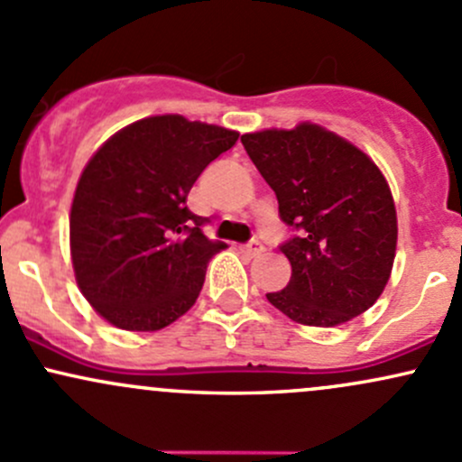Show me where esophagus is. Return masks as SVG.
<instances>
[{
  "label": "esophagus",
  "instance_id": "obj_1",
  "mask_svg": "<svg viewBox=\"0 0 462 462\" xmlns=\"http://www.w3.org/2000/svg\"><path fill=\"white\" fill-rule=\"evenodd\" d=\"M242 253H245L246 257H260L262 253H264V246H262L257 240H253V242H249V245L242 246Z\"/></svg>",
  "mask_w": 462,
  "mask_h": 462
}]
</instances>
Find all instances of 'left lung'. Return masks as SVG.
Masks as SVG:
<instances>
[{
  "instance_id": "obj_1",
  "label": "left lung",
  "mask_w": 462,
  "mask_h": 462,
  "mask_svg": "<svg viewBox=\"0 0 462 462\" xmlns=\"http://www.w3.org/2000/svg\"><path fill=\"white\" fill-rule=\"evenodd\" d=\"M242 145L275 191L282 222L300 231L280 246L291 282L266 300L297 324L319 328L368 310L396 253V209L379 167L312 123L245 134Z\"/></svg>"
}]
</instances>
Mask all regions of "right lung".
<instances>
[{
	"mask_svg": "<svg viewBox=\"0 0 462 462\" xmlns=\"http://www.w3.org/2000/svg\"><path fill=\"white\" fill-rule=\"evenodd\" d=\"M237 136L162 114L123 127L90 158L74 191L70 253L83 297L112 326L161 330L196 304L225 245L202 233L187 193Z\"/></svg>",
	"mask_w": 462,
	"mask_h": 462,
	"instance_id": "1",
	"label": "right lung"
}]
</instances>
